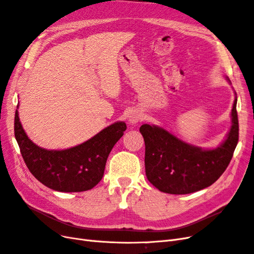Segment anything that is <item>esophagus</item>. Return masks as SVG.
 I'll return each instance as SVG.
<instances>
[{
    "label": "esophagus",
    "mask_w": 254,
    "mask_h": 254,
    "mask_svg": "<svg viewBox=\"0 0 254 254\" xmlns=\"http://www.w3.org/2000/svg\"><path fill=\"white\" fill-rule=\"evenodd\" d=\"M141 120H142V115L140 114V112H137V111H133L130 113L129 119H128L129 123H131V124H136V123L140 122Z\"/></svg>",
    "instance_id": "obj_1"
}]
</instances>
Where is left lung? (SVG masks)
I'll list each match as a JSON object with an SVG mask.
<instances>
[{
    "mask_svg": "<svg viewBox=\"0 0 254 254\" xmlns=\"http://www.w3.org/2000/svg\"><path fill=\"white\" fill-rule=\"evenodd\" d=\"M236 103L235 96L232 125L226 140L214 149H202L183 142L159 126L142 125L145 172L152 186L175 195L194 193L212 186L226 171L238 142Z\"/></svg>",
    "mask_w": 254,
    "mask_h": 254,
    "instance_id": "1",
    "label": "left lung"
}]
</instances>
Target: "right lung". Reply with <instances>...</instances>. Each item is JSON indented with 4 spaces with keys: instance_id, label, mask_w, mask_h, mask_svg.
<instances>
[{
    "instance_id": "right-lung-1",
    "label": "right lung",
    "mask_w": 254,
    "mask_h": 254,
    "mask_svg": "<svg viewBox=\"0 0 254 254\" xmlns=\"http://www.w3.org/2000/svg\"><path fill=\"white\" fill-rule=\"evenodd\" d=\"M18 107L14 115V136L23 160L37 180L64 193L91 190L102 180L109 153L127 128L124 122L114 123L75 147L49 150L28 139L21 125Z\"/></svg>"
}]
</instances>
